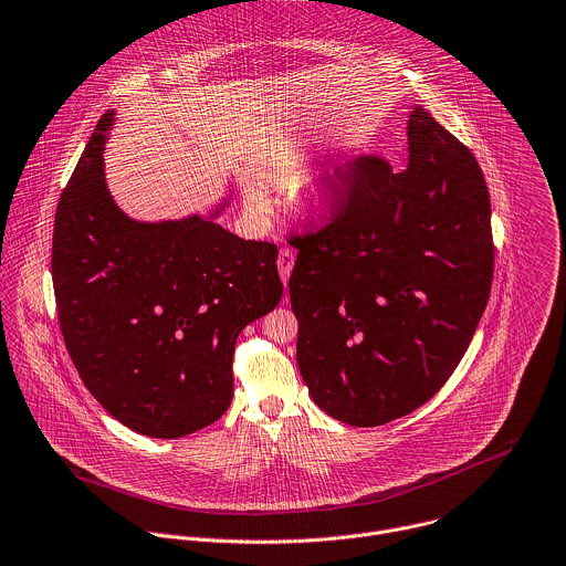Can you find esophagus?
Listing matches in <instances>:
<instances>
[{"label": "esophagus", "instance_id": "esophagus-1", "mask_svg": "<svg viewBox=\"0 0 566 566\" xmlns=\"http://www.w3.org/2000/svg\"><path fill=\"white\" fill-rule=\"evenodd\" d=\"M293 264H295V253H293L291 249H282L280 255H277V269H280V277H282L284 284H286L289 277H291Z\"/></svg>", "mask_w": 566, "mask_h": 566}]
</instances>
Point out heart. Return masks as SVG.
Returning <instances> with one entry per match:
<instances>
[{
    "label": "heart",
    "instance_id": "obj_1",
    "mask_svg": "<svg viewBox=\"0 0 566 566\" xmlns=\"http://www.w3.org/2000/svg\"><path fill=\"white\" fill-rule=\"evenodd\" d=\"M311 160H313V149L311 145H306V140H282L269 151V156L260 165V178L282 189L297 187L306 178L311 169ZM247 200L251 205L262 202L255 189H247ZM342 200H344V182L337 176H326L311 187L304 200V211L313 218H328L337 213V209L342 207Z\"/></svg>",
    "mask_w": 566,
    "mask_h": 566
}]
</instances>
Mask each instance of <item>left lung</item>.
<instances>
[{
    "label": "left lung",
    "instance_id": "obj_1",
    "mask_svg": "<svg viewBox=\"0 0 566 566\" xmlns=\"http://www.w3.org/2000/svg\"><path fill=\"white\" fill-rule=\"evenodd\" d=\"M339 180L333 222L297 238V366L328 417L375 428L430 401L476 333L494 273L490 191L421 105L403 169L366 156Z\"/></svg>",
    "mask_w": 566,
    "mask_h": 566
}]
</instances>
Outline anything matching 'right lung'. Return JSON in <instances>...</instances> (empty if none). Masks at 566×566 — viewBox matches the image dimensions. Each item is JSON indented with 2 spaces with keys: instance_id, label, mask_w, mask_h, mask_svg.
Here are the masks:
<instances>
[{
  "instance_id": "add662e5",
  "label": "right lung",
  "mask_w": 566,
  "mask_h": 566,
  "mask_svg": "<svg viewBox=\"0 0 566 566\" xmlns=\"http://www.w3.org/2000/svg\"><path fill=\"white\" fill-rule=\"evenodd\" d=\"M116 109L94 127L65 185L52 235V284L65 348L90 395L151 439L218 421L233 397L240 331L282 300L277 249L242 240L207 213L143 222L105 182Z\"/></svg>"
}]
</instances>
